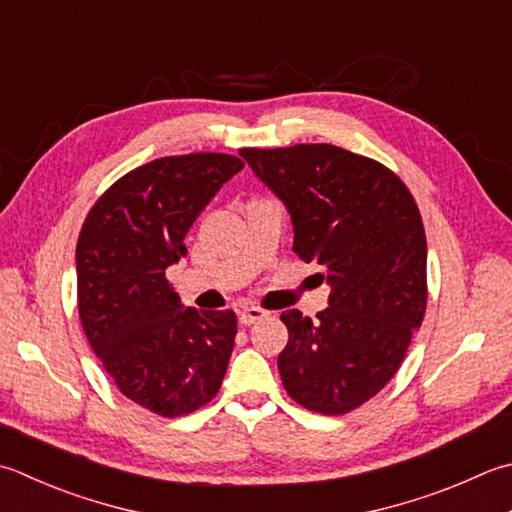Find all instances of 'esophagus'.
<instances>
[{"mask_svg":"<svg viewBox=\"0 0 512 512\" xmlns=\"http://www.w3.org/2000/svg\"><path fill=\"white\" fill-rule=\"evenodd\" d=\"M262 317H266V313H264L262 308H246V310H242V313H239V324L250 326V324L259 322V319H262Z\"/></svg>","mask_w":512,"mask_h":512,"instance_id":"1","label":"esophagus"}]
</instances>
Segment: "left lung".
Returning <instances> with one entry per match:
<instances>
[{
	"mask_svg": "<svg viewBox=\"0 0 512 512\" xmlns=\"http://www.w3.org/2000/svg\"><path fill=\"white\" fill-rule=\"evenodd\" d=\"M293 222V250L330 286L313 322L286 310V393L344 415L382 390L426 313V235L413 195L373 159L330 144L242 148Z\"/></svg>",
	"mask_w": 512,
	"mask_h": 512,
	"instance_id": "8db88e82",
	"label": "left lung"
}]
</instances>
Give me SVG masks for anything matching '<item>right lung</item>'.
<instances>
[{
	"label": "right lung",
	"instance_id": "obj_1",
	"mask_svg": "<svg viewBox=\"0 0 512 512\" xmlns=\"http://www.w3.org/2000/svg\"><path fill=\"white\" fill-rule=\"evenodd\" d=\"M244 168L233 155L162 157L99 197L77 242L84 333L122 395L162 417L217 395L235 346L233 310L186 308L166 268L219 188Z\"/></svg>",
	"mask_w": 512,
	"mask_h": 512
}]
</instances>
